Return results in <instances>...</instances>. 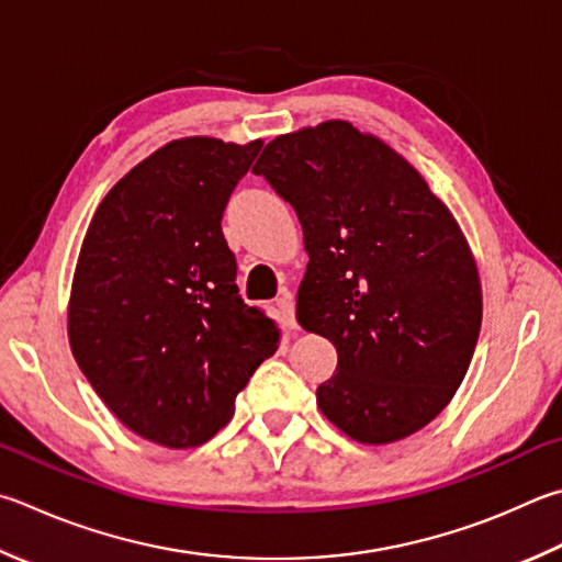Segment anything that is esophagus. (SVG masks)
Returning a JSON list of instances; mask_svg holds the SVG:
<instances>
[{
    "label": "esophagus",
    "instance_id": "1",
    "mask_svg": "<svg viewBox=\"0 0 562 562\" xmlns=\"http://www.w3.org/2000/svg\"><path fill=\"white\" fill-rule=\"evenodd\" d=\"M278 310H280V314L284 316V322H288L292 329H297V316H294V300H292V294H288L284 292L282 297L278 300Z\"/></svg>",
    "mask_w": 562,
    "mask_h": 562
}]
</instances>
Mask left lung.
I'll return each instance as SVG.
<instances>
[{"label":"left lung","instance_id":"8db88e82","mask_svg":"<svg viewBox=\"0 0 562 562\" xmlns=\"http://www.w3.org/2000/svg\"><path fill=\"white\" fill-rule=\"evenodd\" d=\"M252 171L297 211L310 255L297 322L339 356L319 411L363 445L423 430L464 381L482 326V282L450 209L346 120L274 137Z\"/></svg>","mask_w":562,"mask_h":562}]
</instances>
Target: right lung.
<instances>
[{
	"instance_id": "obj_1",
	"label": "right lung",
	"mask_w": 562,
	"mask_h": 562,
	"mask_svg": "<svg viewBox=\"0 0 562 562\" xmlns=\"http://www.w3.org/2000/svg\"><path fill=\"white\" fill-rule=\"evenodd\" d=\"M262 139L181 137L132 167L80 246L68 341L117 420L171 450L211 440L280 329L236 288L221 231Z\"/></svg>"
}]
</instances>
